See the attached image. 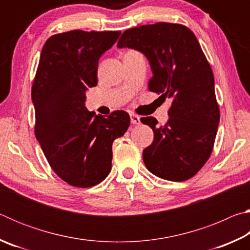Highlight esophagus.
<instances>
[{"label": "esophagus", "mask_w": 250, "mask_h": 250, "mask_svg": "<svg viewBox=\"0 0 250 250\" xmlns=\"http://www.w3.org/2000/svg\"><path fill=\"white\" fill-rule=\"evenodd\" d=\"M130 119H131V124H133V125L141 124L140 117L137 116V115H134V113H130Z\"/></svg>", "instance_id": "1"}]
</instances>
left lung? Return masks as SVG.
<instances>
[{
  "instance_id": "left-lung-1",
  "label": "left lung",
  "mask_w": 250,
  "mask_h": 250,
  "mask_svg": "<svg viewBox=\"0 0 250 250\" xmlns=\"http://www.w3.org/2000/svg\"><path fill=\"white\" fill-rule=\"evenodd\" d=\"M117 46L145 55L153 74L149 89L172 99L164 126L141 119L154 132L143 150L146 168L167 181L191 179L208 160L219 122L214 75L197 39L184 25L161 22L126 29Z\"/></svg>"
}]
</instances>
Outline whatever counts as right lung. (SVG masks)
Wrapping results in <instances>:
<instances>
[{
	"label": "right lung",
	"instance_id": "obj_1",
	"mask_svg": "<svg viewBox=\"0 0 250 250\" xmlns=\"http://www.w3.org/2000/svg\"><path fill=\"white\" fill-rule=\"evenodd\" d=\"M121 32L70 31L46 41L32 87L35 135L54 172L77 188L103 182L111 171L112 143L130 125L118 110L104 118L84 107L98 83L101 55Z\"/></svg>",
	"mask_w": 250,
	"mask_h": 250
}]
</instances>
